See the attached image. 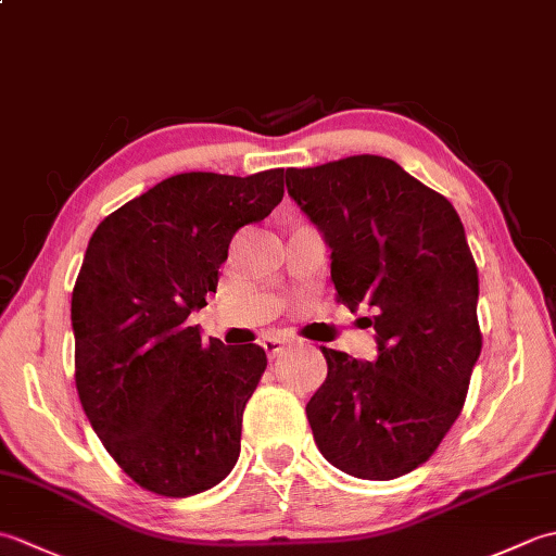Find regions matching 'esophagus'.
Segmentation results:
<instances>
[{"instance_id": "1", "label": "esophagus", "mask_w": 556, "mask_h": 556, "mask_svg": "<svg viewBox=\"0 0 556 556\" xmlns=\"http://www.w3.org/2000/svg\"><path fill=\"white\" fill-rule=\"evenodd\" d=\"M263 349H265V353L269 358H275V356H279L281 351L287 349V339H279V337H267V339H263Z\"/></svg>"}]
</instances>
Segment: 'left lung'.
<instances>
[{
    "instance_id": "left-lung-1",
    "label": "left lung",
    "mask_w": 556,
    "mask_h": 556,
    "mask_svg": "<svg viewBox=\"0 0 556 556\" xmlns=\"http://www.w3.org/2000/svg\"><path fill=\"white\" fill-rule=\"evenodd\" d=\"M332 248L337 301L375 311L377 358L320 346L327 380L305 406L323 456L363 480L425 464L458 418L480 356L478 267L454 205L394 160L287 169Z\"/></svg>"
}]
</instances>
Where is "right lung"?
I'll list each match as a JSON object with an SVG mask.
<instances>
[{
	"instance_id": "right-lung-1",
	"label": "right lung",
	"mask_w": 556,
	"mask_h": 556,
	"mask_svg": "<svg viewBox=\"0 0 556 556\" xmlns=\"http://www.w3.org/2000/svg\"><path fill=\"white\" fill-rule=\"evenodd\" d=\"M281 198L285 169L176 174L90 236L71 296L78 399L124 473L160 497L215 488L239 458L267 356L186 320L217 291L233 233Z\"/></svg>"
}]
</instances>
